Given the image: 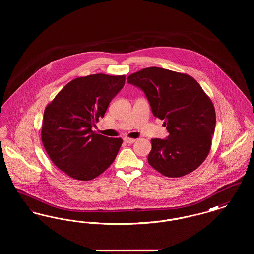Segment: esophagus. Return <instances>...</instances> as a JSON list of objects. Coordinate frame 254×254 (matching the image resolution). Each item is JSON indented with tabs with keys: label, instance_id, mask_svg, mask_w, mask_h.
Returning <instances> with one entry per match:
<instances>
[{
	"label": "esophagus",
	"instance_id": "34e87169",
	"mask_svg": "<svg viewBox=\"0 0 254 254\" xmlns=\"http://www.w3.org/2000/svg\"><path fill=\"white\" fill-rule=\"evenodd\" d=\"M124 141H125L126 143H127V144H133L136 140L132 139V138H127V137H126V138H124Z\"/></svg>",
	"mask_w": 254,
	"mask_h": 254
}]
</instances>
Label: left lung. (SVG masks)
I'll return each mask as SVG.
<instances>
[{
	"mask_svg": "<svg viewBox=\"0 0 254 254\" xmlns=\"http://www.w3.org/2000/svg\"><path fill=\"white\" fill-rule=\"evenodd\" d=\"M127 82L145 92L169 133L168 139H151L148 164L170 178L198 169L210 151L216 123L214 106L201 85L186 73L156 66L130 74Z\"/></svg>",
	"mask_w": 254,
	"mask_h": 254,
	"instance_id": "left-lung-1",
	"label": "left lung"
}]
</instances>
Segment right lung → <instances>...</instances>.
Listing matches in <instances>:
<instances>
[{
  "mask_svg": "<svg viewBox=\"0 0 254 254\" xmlns=\"http://www.w3.org/2000/svg\"><path fill=\"white\" fill-rule=\"evenodd\" d=\"M125 80V75L103 73L76 78L45 109L43 145L53 164L73 179L92 180L115 160L122 138L97 134L91 127L104 117Z\"/></svg>",
  "mask_w": 254,
  "mask_h": 254,
  "instance_id": "1",
  "label": "right lung"
}]
</instances>
